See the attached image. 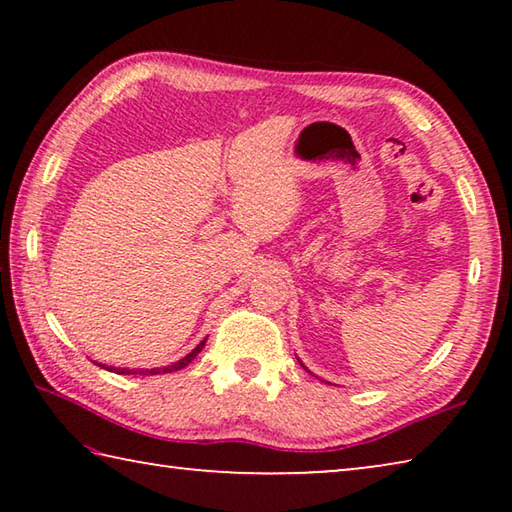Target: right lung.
Returning a JSON list of instances; mask_svg holds the SVG:
<instances>
[{
	"label": "right lung",
	"instance_id": "add662e5",
	"mask_svg": "<svg viewBox=\"0 0 512 512\" xmlns=\"http://www.w3.org/2000/svg\"><path fill=\"white\" fill-rule=\"evenodd\" d=\"M203 348H205V341L198 343L196 348L187 354V357H183V359H180L178 363H173V366H167V368H155V370H128V368H106V366H101V368H106V370H115L117 375H160V372H173V370L185 368L187 363H192V361L196 359V354L201 352Z\"/></svg>",
	"mask_w": 512,
	"mask_h": 512
}]
</instances>
